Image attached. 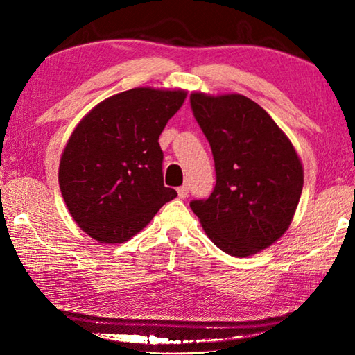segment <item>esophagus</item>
Wrapping results in <instances>:
<instances>
[{
    "label": "esophagus",
    "mask_w": 355,
    "mask_h": 355,
    "mask_svg": "<svg viewBox=\"0 0 355 355\" xmlns=\"http://www.w3.org/2000/svg\"><path fill=\"white\" fill-rule=\"evenodd\" d=\"M177 193H178V198L184 200L187 197V193H189V187H187L186 184L180 186V187H177Z\"/></svg>",
    "instance_id": "esophagus-1"
}]
</instances>
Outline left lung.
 Listing matches in <instances>:
<instances>
[{
    "label": "left lung",
    "mask_w": 355,
    "mask_h": 355,
    "mask_svg": "<svg viewBox=\"0 0 355 355\" xmlns=\"http://www.w3.org/2000/svg\"><path fill=\"white\" fill-rule=\"evenodd\" d=\"M191 108L212 149L216 183L191 201L202 229L238 258L267 248L293 220L304 169L288 137L268 112L241 94H191Z\"/></svg>",
    "instance_id": "1"
}]
</instances>
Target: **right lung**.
I'll return each mask as SVG.
<instances>
[{
    "label": "right lung",
    "mask_w": 355,
    "mask_h": 355,
    "mask_svg": "<svg viewBox=\"0 0 355 355\" xmlns=\"http://www.w3.org/2000/svg\"><path fill=\"white\" fill-rule=\"evenodd\" d=\"M186 92L132 88L80 120L59 164V186L74 221L99 243L139 233L177 192L163 183L158 137Z\"/></svg>",
    "instance_id": "1"
}]
</instances>
